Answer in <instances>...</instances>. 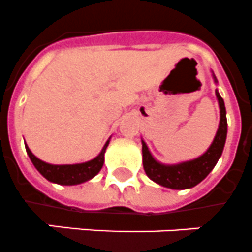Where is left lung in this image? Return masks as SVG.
Here are the masks:
<instances>
[{"label": "left lung", "mask_w": 252, "mask_h": 252, "mask_svg": "<svg viewBox=\"0 0 252 252\" xmlns=\"http://www.w3.org/2000/svg\"><path fill=\"white\" fill-rule=\"evenodd\" d=\"M212 76H214L215 83H218L214 73H212ZM215 93H216L219 107H220V123H219V129L216 132V136H215L212 144L210 145V147L204 154L195 159H191V160L179 163V164H163L151 155L149 147L142 140L144 169L147 177L153 180L154 183L175 190L190 189V188L198 185L202 180L206 179L208 173L214 169V167L222 154L226 140V132H228L224 99L219 94L218 89Z\"/></svg>", "instance_id": "1"}]
</instances>
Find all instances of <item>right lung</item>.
Segmentation results:
<instances>
[{
    "instance_id": "1",
    "label": "right lung",
    "mask_w": 252,
    "mask_h": 252,
    "mask_svg": "<svg viewBox=\"0 0 252 252\" xmlns=\"http://www.w3.org/2000/svg\"><path fill=\"white\" fill-rule=\"evenodd\" d=\"M108 142H110V138L95 158L85 163H77V164H49L46 161L38 159L37 157H34L27 144L26 150L36 169L50 183L59 184V185H77V184H83L88 180L93 179L94 176L101 171L103 167V161H105V153Z\"/></svg>"
}]
</instances>
